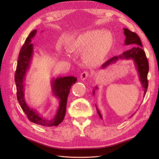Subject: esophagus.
Instances as JSON below:
<instances>
[{"label":"esophagus","instance_id":"1","mask_svg":"<svg viewBox=\"0 0 159 159\" xmlns=\"http://www.w3.org/2000/svg\"><path fill=\"white\" fill-rule=\"evenodd\" d=\"M89 73L88 72V71H84V72H83L81 73V75H80V79L81 80H85L87 77H88L89 76Z\"/></svg>","mask_w":159,"mask_h":159}]
</instances>
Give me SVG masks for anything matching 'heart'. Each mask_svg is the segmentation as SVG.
Returning <instances> with one entry per match:
<instances>
[{
  "mask_svg": "<svg viewBox=\"0 0 159 159\" xmlns=\"http://www.w3.org/2000/svg\"><path fill=\"white\" fill-rule=\"evenodd\" d=\"M114 45V37L110 31L93 30L76 38L66 45L69 52H84L87 63L96 65L103 61Z\"/></svg>",
  "mask_w": 159,
  "mask_h": 159,
  "instance_id": "heart-1",
  "label": "heart"
}]
</instances>
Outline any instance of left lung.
<instances>
[{"mask_svg":"<svg viewBox=\"0 0 159 159\" xmlns=\"http://www.w3.org/2000/svg\"><path fill=\"white\" fill-rule=\"evenodd\" d=\"M124 35H125V45H134L133 47L127 50L126 52L121 53L120 55L115 56V57L110 59L107 61L103 65H102V69H105L107 66H108L111 64H114L116 63L117 61L120 59H125L129 60L131 59L134 61V64L135 66L136 70L139 75V79L141 86L143 88L144 91V96H145L146 92L148 88V80H147V75L148 72V62L147 59L145 52L142 49L143 45L141 42L140 38L135 33L130 31L127 28H124ZM98 89V87L95 86L94 90H93V94H95V90ZM97 112L100 116V118L102 120V116L100 111L97 107Z\"/></svg>","mask_w":159,"mask_h":159,"instance_id":"left-lung-1","label":"left lung"}]
</instances>
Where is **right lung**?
<instances>
[{"mask_svg": "<svg viewBox=\"0 0 159 159\" xmlns=\"http://www.w3.org/2000/svg\"><path fill=\"white\" fill-rule=\"evenodd\" d=\"M36 33V30H34L30 32L20 51L16 73L14 75V80L17 90V99L22 110L26 114L30 121H32L34 124L45 127L57 126L64 119L70 89L76 83L77 79L73 76H63V77L56 78L55 79H52L51 81L53 93L56 98L59 100V105L58 106L57 113L53 119H45L41 116L36 110L30 108L25 100L24 81L25 79V75H26L30 64H31V61L34 54V45L31 42Z\"/></svg>", "mask_w": 159, "mask_h": 159, "instance_id": "add662e5", "label": "right lung"}]
</instances>
